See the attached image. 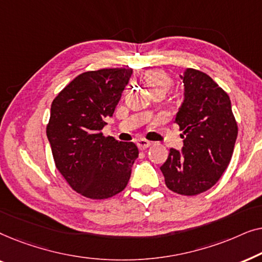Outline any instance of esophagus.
Returning a JSON list of instances; mask_svg holds the SVG:
<instances>
[{"label": "esophagus", "mask_w": 262, "mask_h": 262, "mask_svg": "<svg viewBox=\"0 0 262 262\" xmlns=\"http://www.w3.org/2000/svg\"><path fill=\"white\" fill-rule=\"evenodd\" d=\"M151 145V143L149 141H146V139H138L137 141V146L141 150H145L146 148H149V146Z\"/></svg>", "instance_id": "esophagus-1"}]
</instances>
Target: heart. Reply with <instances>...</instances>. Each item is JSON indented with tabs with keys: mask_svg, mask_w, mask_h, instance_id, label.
Segmentation results:
<instances>
[{
	"mask_svg": "<svg viewBox=\"0 0 262 262\" xmlns=\"http://www.w3.org/2000/svg\"><path fill=\"white\" fill-rule=\"evenodd\" d=\"M143 81L148 85L152 94L157 92H162L166 94L173 84L171 77L162 69H150L145 71L143 75Z\"/></svg>",
	"mask_w": 262,
	"mask_h": 262,
	"instance_id": "obj_1",
	"label": "heart"
}]
</instances>
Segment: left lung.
<instances>
[{
    "label": "left lung",
    "mask_w": 262,
    "mask_h": 262,
    "mask_svg": "<svg viewBox=\"0 0 262 262\" xmlns=\"http://www.w3.org/2000/svg\"><path fill=\"white\" fill-rule=\"evenodd\" d=\"M185 100L175 118L184 148L169 150L161 166L167 187L196 195L220 180L230 163L237 123L229 95L203 71L188 68L181 76Z\"/></svg>",
    "instance_id": "1"
}]
</instances>
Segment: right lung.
Here are the masks:
<instances>
[{
  "label": "right lung",
  "instance_id": "right-lung-1",
  "mask_svg": "<svg viewBox=\"0 0 262 262\" xmlns=\"http://www.w3.org/2000/svg\"><path fill=\"white\" fill-rule=\"evenodd\" d=\"M131 74L130 68L85 71L52 101L46 135L56 168L85 198L107 199L120 193L138 157L135 143L102 134Z\"/></svg>",
  "mask_w": 262,
  "mask_h": 262
}]
</instances>
